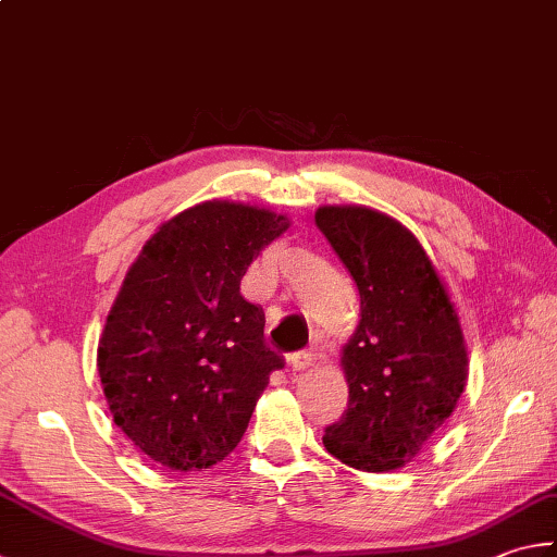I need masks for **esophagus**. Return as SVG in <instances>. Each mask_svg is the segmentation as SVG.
Segmentation results:
<instances>
[{
  "mask_svg": "<svg viewBox=\"0 0 557 557\" xmlns=\"http://www.w3.org/2000/svg\"><path fill=\"white\" fill-rule=\"evenodd\" d=\"M290 366L293 371H308L310 366H314V354L312 351H298L290 356Z\"/></svg>",
  "mask_w": 557,
  "mask_h": 557,
  "instance_id": "obj_1",
  "label": "esophagus"
}]
</instances>
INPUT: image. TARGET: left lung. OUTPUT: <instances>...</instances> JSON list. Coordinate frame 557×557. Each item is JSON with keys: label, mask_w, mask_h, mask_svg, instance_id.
<instances>
[{"label": "left lung", "mask_w": 557, "mask_h": 557, "mask_svg": "<svg viewBox=\"0 0 557 557\" xmlns=\"http://www.w3.org/2000/svg\"><path fill=\"white\" fill-rule=\"evenodd\" d=\"M314 225L361 298V320L342 349L349 407L322 444L344 466L387 473L422 450L466 391L463 327L432 259L395 218L320 206Z\"/></svg>", "instance_id": "obj_1"}]
</instances>
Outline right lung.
<instances>
[{
  "label": "right lung",
  "instance_id": "right-lung-1",
  "mask_svg": "<svg viewBox=\"0 0 557 557\" xmlns=\"http://www.w3.org/2000/svg\"><path fill=\"white\" fill-rule=\"evenodd\" d=\"M288 225L267 208L213 198L157 227L131 264L97 366L115 426L154 463L182 473L220 463L283 369L239 281Z\"/></svg>",
  "mask_w": 557,
  "mask_h": 557
}]
</instances>
